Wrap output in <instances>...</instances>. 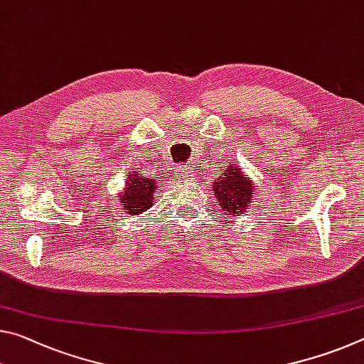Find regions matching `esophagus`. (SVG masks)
Segmentation results:
<instances>
[{"label": "esophagus", "mask_w": 364, "mask_h": 364, "mask_svg": "<svg viewBox=\"0 0 364 364\" xmlns=\"http://www.w3.org/2000/svg\"><path fill=\"white\" fill-rule=\"evenodd\" d=\"M189 171H191L189 168H180V176L183 178V180H188V178H189Z\"/></svg>", "instance_id": "34e87169"}]
</instances>
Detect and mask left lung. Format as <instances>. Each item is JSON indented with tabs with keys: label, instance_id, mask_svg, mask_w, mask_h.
<instances>
[{
	"label": "left lung",
	"instance_id": "1",
	"mask_svg": "<svg viewBox=\"0 0 364 364\" xmlns=\"http://www.w3.org/2000/svg\"><path fill=\"white\" fill-rule=\"evenodd\" d=\"M212 191L222 207L223 215H228V218L240 215L246 209H252L251 203L256 196L255 183L241 171L240 164L236 161H232L222 175L213 180Z\"/></svg>",
	"mask_w": 364,
	"mask_h": 364
}]
</instances>
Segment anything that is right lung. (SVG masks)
I'll return each mask as SVG.
<instances>
[{
  "label": "right lung",
  "mask_w": 364,
  "mask_h": 364,
  "mask_svg": "<svg viewBox=\"0 0 364 364\" xmlns=\"http://www.w3.org/2000/svg\"><path fill=\"white\" fill-rule=\"evenodd\" d=\"M126 180L128 181H126L123 194L118 196L123 210L128 212L129 215H137V213L146 212L149 207H152L159 183L154 178L137 175L136 171H131Z\"/></svg>",
  "instance_id": "obj_1"
}]
</instances>
